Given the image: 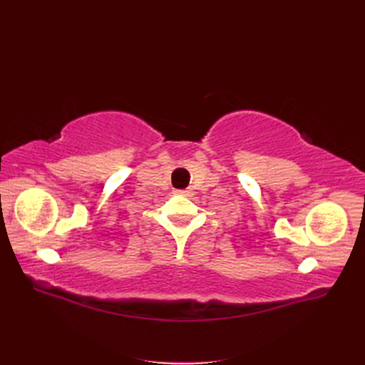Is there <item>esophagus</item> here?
I'll return each mask as SVG.
<instances>
[{"instance_id":"1","label":"esophagus","mask_w":365,"mask_h":365,"mask_svg":"<svg viewBox=\"0 0 365 365\" xmlns=\"http://www.w3.org/2000/svg\"><path fill=\"white\" fill-rule=\"evenodd\" d=\"M175 193L180 195V196H190L192 190H175Z\"/></svg>"}]
</instances>
